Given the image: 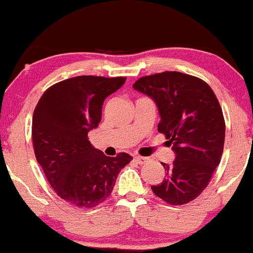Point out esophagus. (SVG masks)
Listing matches in <instances>:
<instances>
[{"instance_id": "esophagus-1", "label": "esophagus", "mask_w": 253, "mask_h": 253, "mask_svg": "<svg viewBox=\"0 0 253 253\" xmlns=\"http://www.w3.org/2000/svg\"><path fill=\"white\" fill-rule=\"evenodd\" d=\"M134 161L136 162V163H139V164H144V163H146L147 161H149V158H146V157L136 156V157H134Z\"/></svg>"}]
</instances>
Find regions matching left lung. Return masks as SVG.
<instances>
[{
  "label": "left lung",
  "mask_w": 253,
  "mask_h": 253,
  "mask_svg": "<svg viewBox=\"0 0 253 253\" xmlns=\"http://www.w3.org/2000/svg\"><path fill=\"white\" fill-rule=\"evenodd\" d=\"M133 88L155 101L158 132L175 152L172 163H162L163 182L151 189L170 205L190 202L208 185L223 151L225 120L215 94L200 78L177 71L141 77Z\"/></svg>",
  "instance_id": "obj_1"
}]
</instances>
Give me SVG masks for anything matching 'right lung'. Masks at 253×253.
Listing matches in <instances>:
<instances>
[{
	"instance_id": "obj_1",
	"label": "right lung",
	"mask_w": 253,
	"mask_h": 253,
	"mask_svg": "<svg viewBox=\"0 0 253 253\" xmlns=\"http://www.w3.org/2000/svg\"><path fill=\"white\" fill-rule=\"evenodd\" d=\"M125 77L77 76L56 83L40 97L33 114L34 153L57 195L77 207L92 208L112 194L128 153L107 157L88 140L97 128L102 104Z\"/></svg>"
}]
</instances>
